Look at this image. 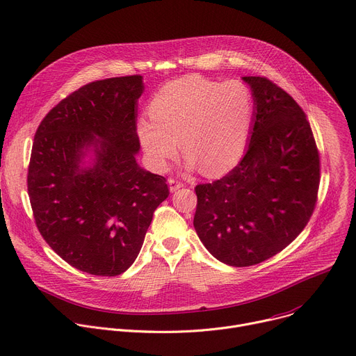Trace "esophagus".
<instances>
[{
    "label": "esophagus",
    "instance_id": "esophagus-1",
    "mask_svg": "<svg viewBox=\"0 0 356 356\" xmlns=\"http://www.w3.org/2000/svg\"><path fill=\"white\" fill-rule=\"evenodd\" d=\"M183 186H184L183 181H180V180H177V179H175V177H170V179H169L170 191H176V190H179L180 187H183Z\"/></svg>",
    "mask_w": 356,
    "mask_h": 356
}]
</instances>
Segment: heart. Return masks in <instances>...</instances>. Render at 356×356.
<instances>
[{
	"label": "heart",
	"mask_w": 356,
	"mask_h": 356,
	"mask_svg": "<svg viewBox=\"0 0 356 356\" xmlns=\"http://www.w3.org/2000/svg\"><path fill=\"white\" fill-rule=\"evenodd\" d=\"M254 115L250 88L187 75L161 88L149 104L150 119H139L138 138L152 163L163 169L179 153L209 176L233 169L243 157Z\"/></svg>",
	"instance_id": "b5f03b06"
}]
</instances>
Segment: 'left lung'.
<instances>
[{
    "label": "left lung",
    "instance_id": "1",
    "mask_svg": "<svg viewBox=\"0 0 356 356\" xmlns=\"http://www.w3.org/2000/svg\"><path fill=\"white\" fill-rule=\"evenodd\" d=\"M254 98L248 147L238 165L195 187V229L218 261L260 264L308 224L321 179L311 124L293 96L266 76H244Z\"/></svg>",
    "mask_w": 356,
    "mask_h": 356
}]
</instances>
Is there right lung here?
I'll list each match as a JSON object with an SVG mask.
<instances>
[{
    "label": "right lung",
    "mask_w": 356,
    "mask_h": 356,
    "mask_svg": "<svg viewBox=\"0 0 356 356\" xmlns=\"http://www.w3.org/2000/svg\"><path fill=\"white\" fill-rule=\"evenodd\" d=\"M140 75L89 82L41 120L28 166V196L48 245L70 266L115 277L134 264L157 206L168 199L163 176L136 161ZM88 145L97 163L83 170Z\"/></svg>",
    "instance_id": "add662e5"
}]
</instances>
